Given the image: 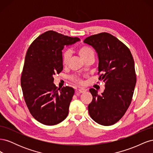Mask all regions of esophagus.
<instances>
[{
	"mask_svg": "<svg viewBox=\"0 0 153 153\" xmlns=\"http://www.w3.org/2000/svg\"><path fill=\"white\" fill-rule=\"evenodd\" d=\"M78 92H80V93H83V92H85L86 91V90L84 89V88H79V89H78Z\"/></svg>",
	"mask_w": 153,
	"mask_h": 153,
	"instance_id": "esophagus-1",
	"label": "esophagus"
}]
</instances>
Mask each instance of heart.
Instances as JSON below:
<instances>
[{"label": "heart", "mask_w": 153, "mask_h": 153, "mask_svg": "<svg viewBox=\"0 0 153 153\" xmlns=\"http://www.w3.org/2000/svg\"><path fill=\"white\" fill-rule=\"evenodd\" d=\"M78 53L79 54L81 58L84 60L85 58H87L88 56H89L90 55L94 54V52L91 48L86 47V46H82L78 49ZM71 57V53L69 52V50H64L62 52V62L63 65H66L68 64L69 59ZM71 79L76 82L82 83V81L81 78L78 76H72Z\"/></svg>", "instance_id": "b5f03b06"}]
</instances>
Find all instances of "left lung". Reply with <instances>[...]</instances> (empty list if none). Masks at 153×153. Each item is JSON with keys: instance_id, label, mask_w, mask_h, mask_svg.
<instances>
[{"instance_id": "1", "label": "left lung", "mask_w": 153, "mask_h": 153, "mask_svg": "<svg viewBox=\"0 0 153 153\" xmlns=\"http://www.w3.org/2000/svg\"><path fill=\"white\" fill-rule=\"evenodd\" d=\"M84 42L98 54V71L102 73L99 80L105 83L101 94L89 89L92 100L88 110L95 122L110 126L121 119L131 103L137 82L134 60L126 46L109 33L91 36Z\"/></svg>"}]
</instances>
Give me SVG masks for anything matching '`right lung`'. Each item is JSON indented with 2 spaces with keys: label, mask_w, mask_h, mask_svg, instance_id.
<instances>
[{
  "label": "right lung",
  "mask_w": 153,
  "mask_h": 153,
  "mask_svg": "<svg viewBox=\"0 0 153 153\" xmlns=\"http://www.w3.org/2000/svg\"><path fill=\"white\" fill-rule=\"evenodd\" d=\"M80 40L49 30L38 37L27 50L21 86L29 112L41 123L52 126L68 116L75 90L68 86L59 89L53 76L62 70L64 46Z\"/></svg>",
  "instance_id": "1"
}]
</instances>
